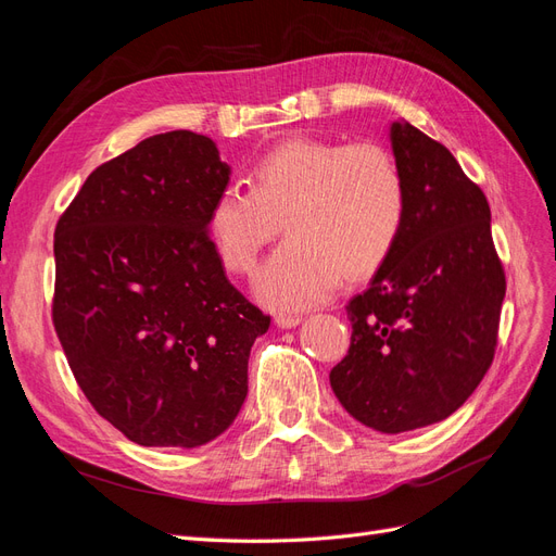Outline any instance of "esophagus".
Here are the masks:
<instances>
[{"label":"esophagus","instance_id":"esophagus-1","mask_svg":"<svg viewBox=\"0 0 556 556\" xmlns=\"http://www.w3.org/2000/svg\"><path fill=\"white\" fill-rule=\"evenodd\" d=\"M274 323L280 329H294V327L301 325V317L299 315H276Z\"/></svg>","mask_w":556,"mask_h":556}]
</instances>
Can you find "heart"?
I'll return each mask as SVG.
<instances>
[{
  "instance_id": "obj_1",
  "label": "heart",
  "mask_w": 556,
  "mask_h": 556,
  "mask_svg": "<svg viewBox=\"0 0 556 556\" xmlns=\"http://www.w3.org/2000/svg\"><path fill=\"white\" fill-rule=\"evenodd\" d=\"M406 213V182L382 146L296 137L252 166L250 190L229 185L215 194L206 229L229 271L250 274L282 223L290 239L262 266L255 294L268 308L304 311L329 299L343 276L374 274Z\"/></svg>"
}]
</instances>
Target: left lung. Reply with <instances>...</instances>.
<instances>
[{"mask_svg":"<svg viewBox=\"0 0 556 556\" xmlns=\"http://www.w3.org/2000/svg\"><path fill=\"white\" fill-rule=\"evenodd\" d=\"M390 141L406 225L345 306L352 341L329 382L357 422L403 433L441 422L476 392L494 359L506 276L490 204L450 150L406 121L392 123Z\"/></svg>","mask_w":556,"mask_h":556,"instance_id":"8db88e82","label":"left lung"}]
</instances>
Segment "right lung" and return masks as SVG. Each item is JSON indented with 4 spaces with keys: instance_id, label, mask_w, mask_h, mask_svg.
Listing matches in <instances>:
<instances>
[{
    "instance_id": "obj_1",
    "label": "right lung",
    "mask_w": 556,
    "mask_h": 556,
    "mask_svg": "<svg viewBox=\"0 0 556 556\" xmlns=\"http://www.w3.org/2000/svg\"><path fill=\"white\" fill-rule=\"evenodd\" d=\"M229 176L204 134H155L97 166L55 227L66 362L94 410L146 447L225 433L271 325L227 280L206 229Z\"/></svg>"
}]
</instances>
